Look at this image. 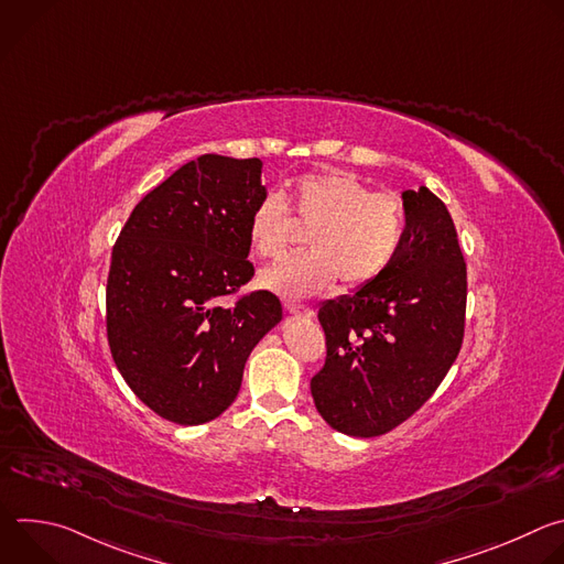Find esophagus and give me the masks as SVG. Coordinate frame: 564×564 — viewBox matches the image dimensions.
Masks as SVG:
<instances>
[{
    "label": "esophagus",
    "mask_w": 564,
    "mask_h": 564,
    "mask_svg": "<svg viewBox=\"0 0 564 564\" xmlns=\"http://www.w3.org/2000/svg\"><path fill=\"white\" fill-rule=\"evenodd\" d=\"M285 310L290 314H299V316H305V318H310L314 314V310L310 305H301V303H292V301H285Z\"/></svg>",
    "instance_id": "obj_1"
}]
</instances>
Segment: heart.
I'll return each instance as SVG.
<instances>
[{
	"instance_id": "b5f03b06",
	"label": "heart",
	"mask_w": 564,
	"mask_h": 564,
	"mask_svg": "<svg viewBox=\"0 0 564 564\" xmlns=\"http://www.w3.org/2000/svg\"><path fill=\"white\" fill-rule=\"evenodd\" d=\"M307 231L310 252L288 257L259 276L265 290L301 299L328 290L339 276L348 288L377 281L404 240V207L386 192H372L357 174L333 170L301 176L285 203L268 194L250 214L248 240L261 259L281 257Z\"/></svg>"
}]
</instances>
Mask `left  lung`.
<instances>
[{
	"mask_svg": "<svg viewBox=\"0 0 564 564\" xmlns=\"http://www.w3.org/2000/svg\"><path fill=\"white\" fill-rule=\"evenodd\" d=\"M406 227L392 265L318 307L326 364L314 406L335 431L386 435L415 415L459 355L466 261L446 205L426 187L404 192Z\"/></svg>",
	"mask_w": 564,
	"mask_h": 564,
	"instance_id": "obj_1",
	"label": "left lung"
}]
</instances>
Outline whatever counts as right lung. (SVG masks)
<instances>
[{
    "instance_id": "1",
    "label": "right lung",
    "mask_w": 564,
    "mask_h": 564,
    "mask_svg": "<svg viewBox=\"0 0 564 564\" xmlns=\"http://www.w3.org/2000/svg\"><path fill=\"white\" fill-rule=\"evenodd\" d=\"M259 158L205 153L153 187L127 218L107 279L111 357L155 415L181 426L229 409L254 346L281 321L254 276L248 220L265 196ZM223 295H236L223 306Z\"/></svg>"
}]
</instances>
